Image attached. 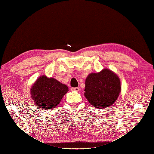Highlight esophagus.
Here are the masks:
<instances>
[{
    "label": "esophagus",
    "mask_w": 154,
    "mask_h": 154,
    "mask_svg": "<svg viewBox=\"0 0 154 154\" xmlns=\"http://www.w3.org/2000/svg\"><path fill=\"white\" fill-rule=\"evenodd\" d=\"M80 88L79 87H72L71 88V91H80Z\"/></svg>",
    "instance_id": "esophagus-1"
}]
</instances>
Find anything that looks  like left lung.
<instances>
[{"instance_id":"obj_1","label":"left lung","mask_w":154,"mask_h":154,"mask_svg":"<svg viewBox=\"0 0 154 154\" xmlns=\"http://www.w3.org/2000/svg\"><path fill=\"white\" fill-rule=\"evenodd\" d=\"M120 92L119 79L109 69L91 73L86 78L84 95L96 108L104 109L111 106L117 100Z\"/></svg>"}]
</instances>
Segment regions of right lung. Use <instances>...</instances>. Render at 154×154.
Wrapping results in <instances>:
<instances>
[{"mask_svg": "<svg viewBox=\"0 0 154 154\" xmlns=\"http://www.w3.org/2000/svg\"><path fill=\"white\" fill-rule=\"evenodd\" d=\"M68 91V87L55 79L40 77L31 89L32 98L37 106L51 110L57 106Z\"/></svg>", "mask_w": 154, "mask_h": 154, "instance_id": "right-lung-1", "label": "right lung"}]
</instances>
